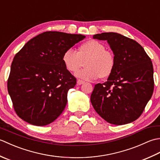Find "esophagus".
<instances>
[{
  "mask_svg": "<svg viewBox=\"0 0 160 160\" xmlns=\"http://www.w3.org/2000/svg\"><path fill=\"white\" fill-rule=\"evenodd\" d=\"M84 83V81H82V80H77L78 85H81V84H82Z\"/></svg>",
  "mask_w": 160,
  "mask_h": 160,
  "instance_id": "obj_1",
  "label": "esophagus"
}]
</instances>
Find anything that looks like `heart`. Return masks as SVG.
Listing matches in <instances>:
<instances>
[{"instance_id": "1", "label": "heart", "mask_w": 160, "mask_h": 160, "mask_svg": "<svg viewBox=\"0 0 160 160\" xmlns=\"http://www.w3.org/2000/svg\"><path fill=\"white\" fill-rule=\"evenodd\" d=\"M64 66L71 72L78 71L84 64L85 68L77 71L76 76L86 80L98 78H107L113 73L115 59L113 53L106 50L102 43L90 40L79 46L78 52L73 49L66 50L62 55Z\"/></svg>"}]
</instances>
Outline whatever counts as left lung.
<instances>
[{
    "mask_svg": "<svg viewBox=\"0 0 160 160\" xmlns=\"http://www.w3.org/2000/svg\"><path fill=\"white\" fill-rule=\"evenodd\" d=\"M93 38L107 40L114 54L115 66L107 82L95 85L91 102L108 123H131L140 116L153 93L151 58L140 44L120 33L105 32Z\"/></svg>",
    "mask_w": 160,
    "mask_h": 160,
    "instance_id": "8db88e82",
    "label": "left lung"
}]
</instances>
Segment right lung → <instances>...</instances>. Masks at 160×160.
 Returning a JSON list of instances; mask_svg holds the SVG:
<instances>
[{
  "mask_svg": "<svg viewBox=\"0 0 160 160\" xmlns=\"http://www.w3.org/2000/svg\"><path fill=\"white\" fill-rule=\"evenodd\" d=\"M85 36L46 32L27 42L11 65L8 89L17 115L28 123L45 126L62 113L67 93L76 79L62 62L66 50Z\"/></svg>",
  "mask_w": 160,
  "mask_h": 160,
  "instance_id": "add662e5",
  "label": "right lung"
}]
</instances>
